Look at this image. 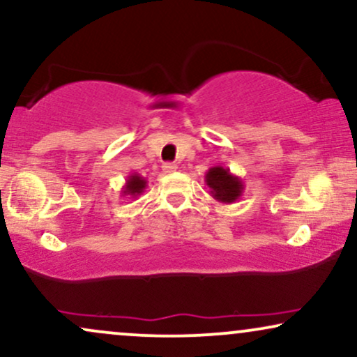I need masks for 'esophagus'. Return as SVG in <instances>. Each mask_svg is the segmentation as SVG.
Here are the masks:
<instances>
[{"instance_id":"34e87169","label":"esophagus","mask_w":357,"mask_h":357,"mask_svg":"<svg viewBox=\"0 0 357 357\" xmlns=\"http://www.w3.org/2000/svg\"><path fill=\"white\" fill-rule=\"evenodd\" d=\"M176 169H178V165H174V162H165V165H162V171H165L166 174L174 173Z\"/></svg>"}]
</instances>
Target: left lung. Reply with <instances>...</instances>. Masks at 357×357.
<instances>
[{"label": "left lung", "mask_w": 357, "mask_h": 357, "mask_svg": "<svg viewBox=\"0 0 357 357\" xmlns=\"http://www.w3.org/2000/svg\"><path fill=\"white\" fill-rule=\"evenodd\" d=\"M204 181L209 186V192L216 201L231 204L243 196L244 183L239 176L231 173L227 167L214 166L206 171Z\"/></svg>", "instance_id": "obj_1"}]
</instances>
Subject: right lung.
<instances>
[{"label": "right lung", "mask_w": 357, "mask_h": 357, "mask_svg": "<svg viewBox=\"0 0 357 357\" xmlns=\"http://www.w3.org/2000/svg\"><path fill=\"white\" fill-rule=\"evenodd\" d=\"M148 186V181L143 178V176L132 173L128 176L126 183H124L121 195L123 196H131V197H137L139 195H143V191Z\"/></svg>", "instance_id": "add662e5"}]
</instances>
